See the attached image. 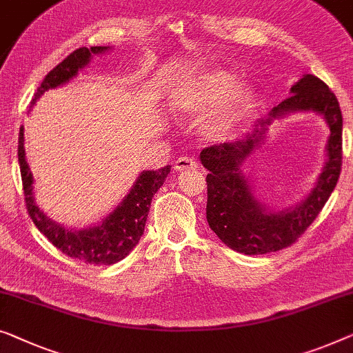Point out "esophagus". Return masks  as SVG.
<instances>
[{
	"label": "esophagus",
	"instance_id": "1",
	"mask_svg": "<svg viewBox=\"0 0 353 353\" xmlns=\"http://www.w3.org/2000/svg\"><path fill=\"white\" fill-rule=\"evenodd\" d=\"M199 164L196 159H191V157H178L175 162V170L183 172V170H192V168H197Z\"/></svg>",
	"mask_w": 353,
	"mask_h": 353
}]
</instances>
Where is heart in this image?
<instances>
[{"label":"heart","mask_w":353,"mask_h":353,"mask_svg":"<svg viewBox=\"0 0 353 353\" xmlns=\"http://www.w3.org/2000/svg\"><path fill=\"white\" fill-rule=\"evenodd\" d=\"M236 76L228 70H210L185 81L170 95V106L178 116L201 114L218 104L202 124V137L218 141L231 135L254 106V92L248 85L236 87Z\"/></svg>","instance_id":"heart-1"}]
</instances>
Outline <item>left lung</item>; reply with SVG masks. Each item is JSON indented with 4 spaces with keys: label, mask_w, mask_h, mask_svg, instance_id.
<instances>
[{
    "label": "left lung",
    "mask_w": 353,
    "mask_h": 353,
    "mask_svg": "<svg viewBox=\"0 0 353 353\" xmlns=\"http://www.w3.org/2000/svg\"><path fill=\"white\" fill-rule=\"evenodd\" d=\"M291 112H315L330 129L327 161L316 186L303 201L275 212L254 196L244 161L263 141L268 125ZM201 162L207 168V221L229 248L243 254H265L294 243L319 216L339 180L342 165V114L336 95L323 81L304 74L290 97L259 119L243 140L205 148Z\"/></svg>",
    "instance_id": "left-lung-1"
}]
</instances>
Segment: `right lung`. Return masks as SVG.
<instances>
[{"label": "right lung", "mask_w": 353, "mask_h": 353, "mask_svg": "<svg viewBox=\"0 0 353 353\" xmlns=\"http://www.w3.org/2000/svg\"><path fill=\"white\" fill-rule=\"evenodd\" d=\"M110 49V46H94V48H79L71 52L43 79L33 97L32 105L37 103L44 92L63 85L76 78L79 71L89 65L94 55H100ZM23 141L22 127L19 134V165L20 175H22L25 203H27L28 214L33 219L34 226L60 252L85 264L110 265L124 259L137 247L145 232L151 201L157 189L164 185L167 175L170 173V165L159 168V170L141 172L134 186L130 188L129 194L99 224L83 229H71L50 219L34 202L33 175L30 172L27 159H25Z\"/></svg>", "instance_id": "obj_1"}]
</instances>
